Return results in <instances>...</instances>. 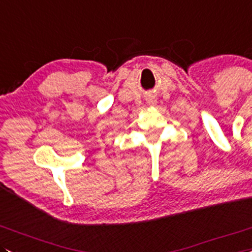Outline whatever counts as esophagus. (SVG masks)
<instances>
[{"instance_id": "esophagus-1", "label": "esophagus", "mask_w": 252, "mask_h": 252, "mask_svg": "<svg viewBox=\"0 0 252 252\" xmlns=\"http://www.w3.org/2000/svg\"><path fill=\"white\" fill-rule=\"evenodd\" d=\"M150 102H151V104H155V100H151Z\"/></svg>"}]
</instances>
